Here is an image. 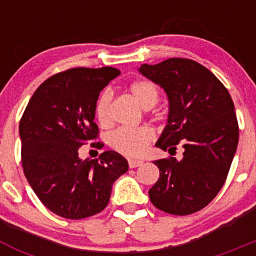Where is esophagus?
Wrapping results in <instances>:
<instances>
[{"label": "esophagus", "instance_id": "34e87169", "mask_svg": "<svg viewBox=\"0 0 256 256\" xmlns=\"http://www.w3.org/2000/svg\"><path fill=\"white\" fill-rule=\"evenodd\" d=\"M128 164H130V168H137L140 165L144 164L142 160H137V159H130L128 160Z\"/></svg>", "mask_w": 256, "mask_h": 256}]
</instances>
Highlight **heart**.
I'll use <instances>...</instances> for the list:
<instances>
[{"mask_svg": "<svg viewBox=\"0 0 256 256\" xmlns=\"http://www.w3.org/2000/svg\"><path fill=\"white\" fill-rule=\"evenodd\" d=\"M130 92L137 102L144 108H151L159 101V90L150 80L138 79L130 84ZM112 92L105 90L100 94L94 108L97 122L101 126H108L112 124ZM155 132L151 126H144L138 128H120L110 136V144L119 152L128 156L141 155L152 140Z\"/></svg>", "mask_w": 256, "mask_h": 256, "instance_id": "1", "label": "heart"}]
</instances>
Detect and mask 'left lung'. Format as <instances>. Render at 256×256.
<instances>
[{
	"instance_id": "left-lung-1",
	"label": "left lung",
	"mask_w": 256,
	"mask_h": 256,
	"mask_svg": "<svg viewBox=\"0 0 256 256\" xmlns=\"http://www.w3.org/2000/svg\"><path fill=\"white\" fill-rule=\"evenodd\" d=\"M140 73L168 96V124L156 148L170 152L182 144V160L154 162L160 170L148 191L154 206L174 216H188L218 195L238 144V123L227 88L214 74L190 58H172L144 64Z\"/></svg>"
}]
</instances>
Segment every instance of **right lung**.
Segmentation results:
<instances>
[{
  "label": "right lung",
  "instance_id": "add662e5",
  "mask_svg": "<svg viewBox=\"0 0 256 256\" xmlns=\"http://www.w3.org/2000/svg\"><path fill=\"white\" fill-rule=\"evenodd\" d=\"M119 74L110 66L55 74L37 88L20 119L24 174L40 202L62 218L102 212L112 183L128 170V162L115 151L102 152L100 160L78 155L80 146L97 138V98Z\"/></svg>",
  "mask_w": 256,
  "mask_h": 256
}]
</instances>
